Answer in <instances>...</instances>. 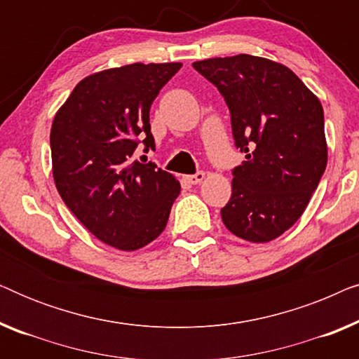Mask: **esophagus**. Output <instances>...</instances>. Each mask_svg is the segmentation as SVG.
<instances>
[{
	"label": "esophagus",
	"instance_id": "obj_1",
	"mask_svg": "<svg viewBox=\"0 0 359 359\" xmlns=\"http://www.w3.org/2000/svg\"><path fill=\"white\" fill-rule=\"evenodd\" d=\"M204 176H205L204 171H198V173H196V175H189V176H186V180H188L191 184H199L201 181L204 180Z\"/></svg>",
	"mask_w": 359,
	"mask_h": 359
}]
</instances>
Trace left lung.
I'll return each instance as SVG.
<instances>
[{"label": "left lung", "mask_w": 359, "mask_h": 359, "mask_svg": "<svg viewBox=\"0 0 359 359\" xmlns=\"http://www.w3.org/2000/svg\"><path fill=\"white\" fill-rule=\"evenodd\" d=\"M193 67L222 93L235 145L247 158L233 170L222 222L247 242H271L297 222L325 171L320 101L296 73L269 58L240 53Z\"/></svg>", "instance_id": "left-lung-1"}]
</instances>
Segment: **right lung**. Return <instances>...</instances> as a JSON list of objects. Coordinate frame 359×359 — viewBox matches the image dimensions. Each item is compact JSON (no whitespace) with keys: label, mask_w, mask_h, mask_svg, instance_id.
Masks as SVG:
<instances>
[{"label":"right lung","mask_w":359,"mask_h":359,"mask_svg":"<svg viewBox=\"0 0 359 359\" xmlns=\"http://www.w3.org/2000/svg\"><path fill=\"white\" fill-rule=\"evenodd\" d=\"M183 63H130L88 75L55 112L52 173L58 194L102 243L135 252L158 237L181 186L132 161L137 137L154 149L150 106Z\"/></svg>","instance_id":"obj_1"}]
</instances>
